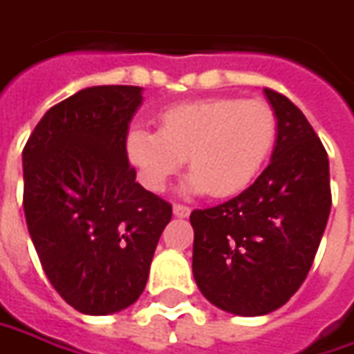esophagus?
Listing matches in <instances>:
<instances>
[{"label":"esophagus","instance_id":"1","mask_svg":"<svg viewBox=\"0 0 354 354\" xmlns=\"http://www.w3.org/2000/svg\"><path fill=\"white\" fill-rule=\"evenodd\" d=\"M190 207L184 206V204H174V216H178V218H188L190 216Z\"/></svg>","mask_w":354,"mask_h":354}]
</instances>
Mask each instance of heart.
Instances as JSON below:
<instances>
[{
	"instance_id": "heart-1",
	"label": "heart",
	"mask_w": 354,
	"mask_h": 354,
	"mask_svg": "<svg viewBox=\"0 0 354 354\" xmlns=\"http://www.w3.org/2000/svg\"><path fill=\"white\" fill-rule=\"evenodd\" d=\"M277 132V115L268 102L212 97L164 109L158 131H132L127 152L152 192H162L188 156V190L230 198L259 176Z\"/></svg>"
}]
</instances>
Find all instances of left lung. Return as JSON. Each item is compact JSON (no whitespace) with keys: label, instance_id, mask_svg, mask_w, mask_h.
<instances>
[{"label":"left lung","instance_id":"8db88e82","mask_svg":"<svg viewBox=\"0 0 354 354\" xmlns=\"http://www.w3.org/2000/svg\"><path fill=\"white\" fill-rule=\"evenodd\" d=\"M279 132L269 166L243 192L194 209V279L227 313L279 309L305 281L330 212L329 156L309 120L266 88Z\"/></svg>","mask_w":354,"mask_h":354}]
</instances>
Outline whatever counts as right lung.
Here are the masks:
<instances>
[{
    "mask_svg": "<svg viewBox=\"0 0 354 354\" xmlns=\"http://www.w3.org/2000/svg\"><path fill=\"white\" fill-rule=\"evenodd\" d=\"M140 86L83 88L41 118L24 148V209L55 291L86 315L140 297L172 206L134 182L127 134Z\"/></svg>",
    "mask_w": 354,
    "mask_h": 354,
    "instance_id": "obj_1",
    "label": "right lung"
}]
</instances>
